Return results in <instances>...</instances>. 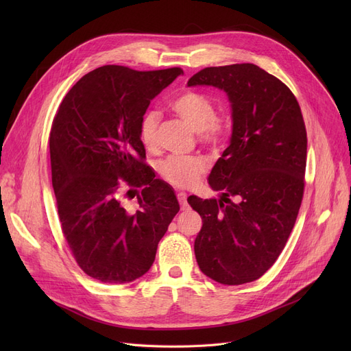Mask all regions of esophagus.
I'll return each instance as SVG.
<instances>
[{
	"mask_svg": "<svg viewBox=\"0 0 351 351\" xmlns=\"http://www.w3.org/2000/svg\"><path fill=\"white\" fill-rule=\"evenodd\" d=\"M176 196H178V200H179V204H180V208H182L183 210H185V209L188 208V204H186V193H185V192H178Z\"/></svg>",
	"mask_w": 351,
	"mask_h": 351,
	"instance_id": "obj_1",
	"label": "esophagus"
}]
</instances>
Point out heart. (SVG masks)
Here are the masks:
<instances>
[{
    "mask_svg": "<svg viewBox=\"0 0 351 351\" xmlns=\"http://www.w3.org/2000/svg\"><path fill=\"white\" fill-rule=\"evenodd\" d=\"M173 112L185 121L195 131L197 139L205 146H223L232 131L230 119L225 114L216 112L215 102L210 97L196 90H185L171 102ZM159 115L155 110H147L139 122V139L147 151H154L158 143ZM208 171V163L196 155L169 156L158 165L159 176L169 185L180 189L195 186Z\"/></svg>",
    "mask_w": 351,
    "mask_h": 351,
    "instance_id": "b5f03b06",
    "label": "heart"
}]
</instances>
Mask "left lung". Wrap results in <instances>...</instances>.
Here are the masks:
<instances>
[{
    "mask_svg": "<svg viewBox=\"0 0 351 351\" xmlns=\"http://www.w3.org/2000/svg\"><path fill=\"white\" fill-rule=\"evenodd\" d=\"M188 85L226 90L233 118L230 145L209 176L222 197H188L204 222L196 262L217 283H249L273 266L299 215L307 156L302 109L286 84L254 64L208 66Z\"/></svg>",
    "mask_w": 351,
    "mask_h": 351,
    "instance_id": "obj_1",
    "label": "left lung"
}]
</instances>
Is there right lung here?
<instances>
[{
  "instance_id": "obj_1",
  "label": "right lung",
  "mask_w": 351,
  "mask_h": 351,
  "mask_svg": "<svg viewBox=\"0 0 351 351\" xmlns=\"http://www.w3.org/2000/svg\"><path fill=\"white\" fill-rule=\"evenodd\" d=\"M182 68L135 71L104 65L73 85L49 134L52 188L61 229L92 279L123 285L151 269L158 243L179 212L172 188L145 163L139 122ZM138 195L128 213L123 199Z\"/></svg>"
}]
</instances>
